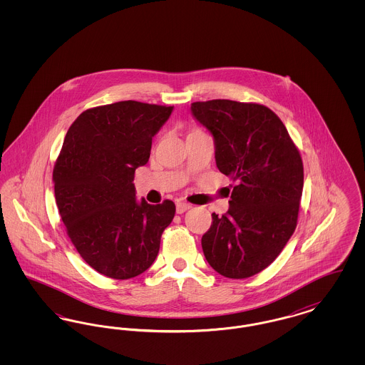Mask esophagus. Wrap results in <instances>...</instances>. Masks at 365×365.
<instances>
[{
  "label": "esophagus",
  "instance_id": "esophagus-1",
  "mask_svg": "<svg viewBox=\"0 0 365 365\" xmlns=\"http://www.w3.org/2000/svg\"><path fill=\"white\" fill-rule=\"evenodd\" d=\"M187 209H190V205L187 202H185V201H178L176 202V213H183Z\"/></svg>",
  "mask_w": 365,
  "mask_h": 365
}]
</instances>
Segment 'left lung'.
<instances>
[{
  "instance_id": "8db88e82",
  "label": "left lung",
  "mask_w": 365,
  "mask_h": 365,
  "mask_svg": "<svg viewBox=\"0 0 365 365\" xmlns=\"http://www.w3.org/2000/svg\"><path fill=\"white\" fill-rule=\"evenodd\" d=\"M215 140L216 165L237 185L230 208L212 213L201 245L209 265L230 279L250 278L275 260L294 232L304 165L284 124L267 106L231 100L191 104Z\"/></svg>"
}]
</instances>
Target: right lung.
<instances>
[{
	"instance_id": "obj_1",
	"label": "right lung",
	"mask_w": 365,
	"mask_h": 365,
	"mask_svg": "<svg viewBox=\"0 0 365 365\" xmlns=\"http://www.w3.org/2000/svg\"><path fill=\"white\" fill-rule=\"evenodd\" d=\"M173 109L131 100L87 109L71 124L56 160V204L71 242L108 278L145 272L174 219L173 201L138 202L133 183Z\"/></svg>"
}]
</instances>
